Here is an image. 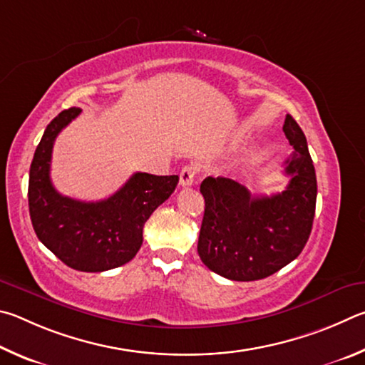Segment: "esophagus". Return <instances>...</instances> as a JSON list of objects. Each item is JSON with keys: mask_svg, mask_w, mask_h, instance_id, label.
Listing matches in <instances>:
<instances>
[{"mask_svg": "<svg viewBox=\"0 0 365 365\" xmlns=\"http://www.w3.org/2000/svg\"><path fill=\"white\" fill-rule=\"evenodd\" d=\"M195 176H197V168H195V166L186 165L181 170V173H179V184H181L182 187L192 186L194 181H195Z\"/></svg>", "mask_w": 365, "mask_h": 365, "instance_id": "1", "label": "esophagus"}]
</instances>
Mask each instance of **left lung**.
Listing matches in <instances>:
<instances>
[{
  "label": "left lung",
  "mask_w": 365,
  "mask_h": 365,
  "mask_svg": "<svg viewBox=\"0 0 365 365\" xmlns=\"http://www.w3.org/2000/svg\"><path fill=\"white\" fill-rule=\"evenodd\" d=\"M284 133L293 145L284 162L285 190L252 195L229 178L208 176L200 184L205 213L197 252L210 271L250 282L292 263L309 239L316 213L317 181L304 133L287 115Z\"/></svg>",
  "instance_id": "8db88e82"
}]
</instances>
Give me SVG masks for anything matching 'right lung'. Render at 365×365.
I'll return each mask as SVG.
<instances>
[{"label":"right lung","mask_w":365,"mask_h":365,"mask_svg":"<svg viewBox=\"0 0 365 365\" xmlns=\"http://www.w3.org/2000/svg\"><path fill=\"white\" fill-rule=\"evenodd\" d=\"M81 108L62 110L44 130L30 165L29 208L36 237L63 264L102 272L131 261L143 245V229L158 205L175 192L179 178L134 173L108 199L81 202L57 192L51 182L53 145Z\"/></svg>","instance_id":"add662e5"}]
</instances>
